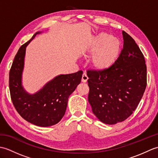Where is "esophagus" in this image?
<instances>
[{"instance_id":"esophagus-1","label":"esophagus","mask_w":158,"mask_h":158,"mask_svg":"<svg viewBox=\"0 0 158 158\" xmlns=\"http://www.w3.org/2000/svg\"><path fill=\"white\" fill-rule=\"evenodd\" d=\"M88 77L87 76V75L85 73H83V75H82V78H81V81L83 83H86L87 81H88Z\"/></svg>"}]
</instances>
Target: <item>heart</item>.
<instances>
[{"instance_id":"b5f03b06","label":"heart","mask_w":158,"mask_h":158,"mask_svg":"<svg viewBox=\"0 0 158 158\" xmlns=\"http://www.w3.org/2000/svg\"><path fill=\"white\" fill-rule=\"evenodd\" d=\"M121 49V43L115 36L106 33L97 36L94 42L88 49V54L92 55L91 65L98 71L105 70L115 62Z\"/></svg>"}]
</instances>
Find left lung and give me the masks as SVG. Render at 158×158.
Here are the masks:
<instances>
[{"mask_svg": "<svg viewBox=\"0 0 158 158\" xmlns=\"http://www.w3.org/2000/svg\"><path fill=\"white\" fill-rule=\"evenodd\" d=\"M123 49L109 69L88 70V101L100 122L109 125L132 115L147 86V66L143 53L131 36L122 31Z\"/></svg>", "mask_w": 158, "mask_h": 158, "instance_id": "obj_1", "label": "left lung"}]
</instances>
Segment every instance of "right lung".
<instances>
[{"mask_svg": "<svg viewBox=\"0 0 158 158\" xmlns=\"http://www.w3.org/2000/svg\"><path fill=\"white\" fill-rule=\"evenodd\" d=\"M41 32H36L16 53L9 72V90L13 105L22 117L34 125L48 127L58 123L64 115L69 97L81 82L83 72L58 75L37 92H26L22 81L26 49Z\"/></svg>", "mask_w": 158, "mask_h": 158, "instance_id": "add662e5", "label": "right lung"}]
</instances>
